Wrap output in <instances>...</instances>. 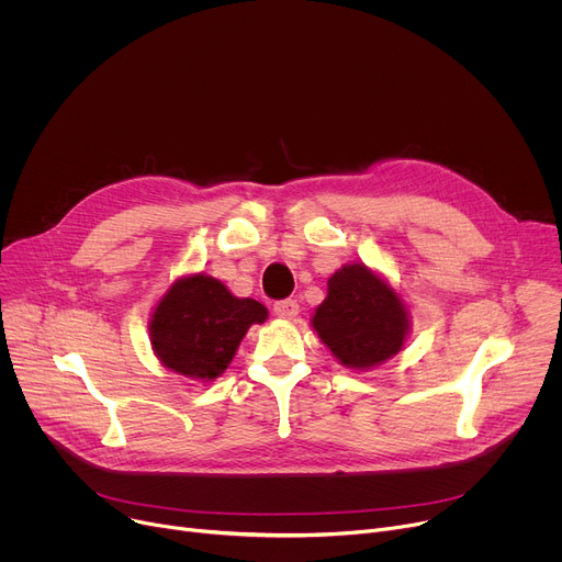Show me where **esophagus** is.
<instances>
[{
	"mask_svg": "<svg viewBox=\"0 0 562 562\" xmlns=\"http://www.w3.org/2000/svg\"><path fill=\"white\" fill-rule=\"evenodd\" d=\"M274 315L281 319H292L299 315V304L294 299H283L274 304Z\"/></svg>",
	"mask_w": 562,
	"mask_h": 562,
	"instance_id": "34e87169",
	"label": "esophagus"
}]
</instances>
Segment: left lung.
Returning a JSON list of instances; mask_svg holds the SVG:
<instances>
[{"label": "left lung", "instance_id": "8db88e82", "mask_svg": "<svg viewBox=\"0 0 562 562\" xmlns=\"http://www.w3.org/2000/svg\"><path fill=\"white\" fill-rule=\"evenodd\" d=\"M313 328L339 364L367 371L401 353L409 311L390 281L364 263H349L328 279Z\"/></svg>", "mask_w": 562, "mask_h": 562}]
</instances>
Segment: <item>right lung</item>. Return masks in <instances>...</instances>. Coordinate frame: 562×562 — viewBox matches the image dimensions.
I'll use <instances>...</instances> for the list:
<instances>
[{"mask_svg": "<svg viewBox=\"0 0 562 562\" xmlns=\"http://www.w3.org/2000/svg\"><path fill=\"white\" fill-rule=\"evenodd\" d=\"M266 319L268 308L256 299L234 296L218 279L198 272L166 290L148 330L153 351L166 369L211 382L225 373L249 326Z\"/></svg>", "mask_w": 562, "mask_h": 562, "instance_id": "right-lung-1", "label": "right lung"}]
</instances>
